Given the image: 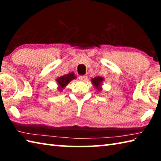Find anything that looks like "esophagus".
<instances>
[{
  "label": "esophagus",
  "instance_id": "obj_1",
  "mask_svg": "<svg viewBox=\"0 0 161 161\" xmlns=\"http://www.w3.org/2000/svg\"><path fill=\"white\" fill-rule=\"evenodd\" d=\"M79 79H80V81H86L87 80V77L86 76H80Z\"/></svg>",
  "mask_w": 161,
  "mask_h": 161
}]
</instances>
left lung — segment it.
<instances>
[{"label":"left lung","instance_id":"1","mask_svg":"<svg viewBox=\"0 0 161 161\" xmlns=\"http://www.w3.org/2000/svg\"><path fill=\"white\" fill-rule=\"evenodd\" d=\"M91 81L92 85L94 86V88L97 89V92H100L102 90L103 82L104 81V78L102 77H95L94 78L91 79Z\"/></svg>","mask_w":161,"mask_h":161}]
</instances>
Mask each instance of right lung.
I'll return each mask as SVG.
<instances>
[{
  "label": "right lung",
  "mask_w": 161,
  "mask_h": 161,
  "mask_svg": "<svg viewBox=\"0 0 161 161\" xmlns=\"http://www.w3.org/2000/svg\"><path fill=\"white\" fill-rule=\"evenodd\" d=\"M75 79H77V77H76L75 74L73 72L57 78L55 81L58 84V89L59 92H62L71 81L75 80Z\"/></svg>",
  "instance_id": "1"
}]
</instances>
